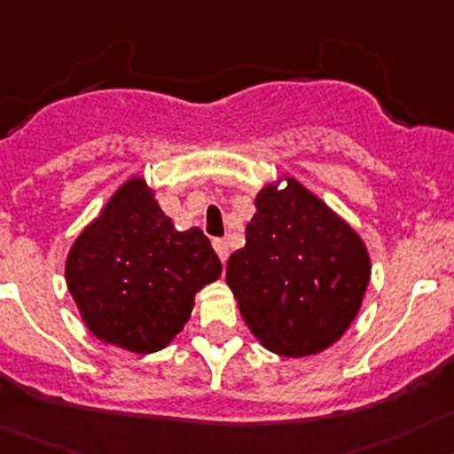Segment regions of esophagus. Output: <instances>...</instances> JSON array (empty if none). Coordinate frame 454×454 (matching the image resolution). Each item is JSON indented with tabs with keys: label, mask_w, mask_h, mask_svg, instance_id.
I'll use <instances>...</instances> for the list:
<instances>
[{
	"label": "esophagus",
	"mask_w": 454,
	"mask_h": 454,
	"mask_svg": "<svg viewBox=\"0 0 454 454\" xmlns=\"http://www.w3.org/2000/svg\"><path fill=\"white\" fill-rule=\"evenodd\" d=\"M214 249L215 254L220 256V263H227V256H230V247H227V240L224 239H214Z\"/></svg>",
	"instance_id": "1"
}]
</instances>
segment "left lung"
Masks as SVG:
<instances>
[{
  "label": "left lung",
  "instance_id": "1",
  "mask_svg": "<svg viewBox=\"0 0 454 454\" xmlns=\"http://www.w3.org/2000/svg\"><path fill=\"white\" fill-rule=\"evenodd\" d=\"M254 207L245 247L227 261V286L247 328L268 351L317 356L360 313L372 278L367 245L293 176L265 184Z\"/></svg>",
  "mask_w": 454,
  "mask_h": 454
}]
</instances>
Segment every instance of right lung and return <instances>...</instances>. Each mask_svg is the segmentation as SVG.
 Here are the masks:
<instances>
[{"instance_id":"obj_1","label":"right lung","mask_w":454,"mask_h":454,"mask_svg":"<svg viewBox=\"0 0 454 454\" xmlns=\"http://www.w3.org/2000/svg\"><path fill=\"white\" fill-rule=\"evenodd\" d=\"M220 272L209 239L200 227L177 231L144 176L110 195L65 261L67 288L91 335L139 356L177 338L195 293Z\"/></svg>"}]
</instances>
